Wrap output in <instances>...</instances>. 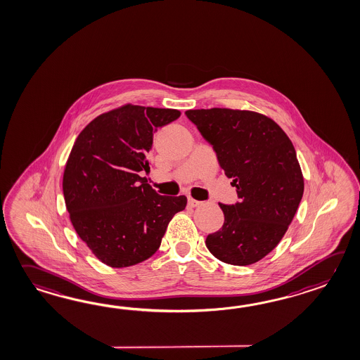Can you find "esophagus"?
I'll use <instances>...</instances> for the list:
<instances>
[{
	"label": "esophagus",
	"instance_id": "1",
	"mask_svg": "<svg viewBox=\"0 0 360 360\" xmlns=\"http://www.w3.org/2000/svg\"><path fill=\"white\" fill-rule=\"evenodd\" d=\"M200 204H201V202H200V201H198V200L188 199V207H190V208H195V207H199Z\"/></svg>",
	"mask_w": 360,
	"mask_h": 360
}]
</instances>
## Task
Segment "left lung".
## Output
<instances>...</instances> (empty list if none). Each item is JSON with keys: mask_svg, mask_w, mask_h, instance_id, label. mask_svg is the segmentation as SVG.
Segmentation results:
<instances>
[{"mask_svg": "<svg viewBox=\"0 0 360 360\" xmlns=\"http://www.w3.org/2000/svg\"><path fill=\"white\" fill-rule=\"evenodd\" d=\"M186 116L213 146L239 201L221 204L224 226L205 240L224 264H256L279 244L304 195L296 150L284 130L258 112L188 110Z\"/></svg>", "mask_w": 360, "mask_h": 360, "instance_id": "left-lung-1", "label": "left lung"}]
</instances>
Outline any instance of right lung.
Returning a JSON list of instances; mask_svg holds the SVG:
<instances>
[{"label": "right lung", "instance_id": "1", "mask_svg": "<svg viewBox=\"0 0 360 360\" xmlns=\"http://www.w3.org/2000/svg\"><path fill=\"white\" fill-rule=\"evenodd\" d=\"M181 116L178 110L125 104L99 115L73 144L63 195L73 229L110 267L143 262L159 249L187 198L162 196L147 178L153 133Z\"/></svg>", "mask_w": 360, "mask_h": 360}]
</instances>
